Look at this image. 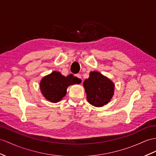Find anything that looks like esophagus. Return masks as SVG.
<instances>
[{
    "label": "esophagus",
    "instance_id": "obj_1",
    "mask_svg": "<svg viewBox=\"0 0 156 156\" xmlns=\"http://www.w3.org/2000/svg\"><path fill=\"white\" fill-rule=\"evenodd\" d=\"M75 76L76 77V78H78L80 80H82V77H81V75L80 74H76L75 75Z\"/></svg>",
    "mask_w": 156,
    "mask_h": 156
}]
</instances>
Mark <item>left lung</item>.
Returning a JSON list of instances; mask_svg holds the SVG:
<instances>
[{"mask_svg":"<svg viewBox=\"0 0 156 156\" xmlns=\"http://www.w3.org/2000/svg\"><path fill=\"white\" fill-rule=\"evenodd\" d=\"M88 102L95 107L108 103L114 94L115 85L109 78L98 72H91L90 77L83 82Z\"/></svg>","mask_w":156,"mask_h":156,"instance_id":"left-lung-1","label":"left lung"}]
</instances>
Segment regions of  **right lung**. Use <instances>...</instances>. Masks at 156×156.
Instances as JSON below:
<instances>
[{
  "mask_svg": "<svg viewBox=\"0 0 156 156\" xmlns=\"http://www.w3.org/2000/svg\"><path fill=\"white\" fill-rule=\"evenodd\" d=\"M80 83L81 80L73 74L65 77L58 72L54 71L41 80L40 88L43 96L48 101L57 103L65 96L68 86Z\"/></svg>",
  "mask_w": 156,
  "mask_h": 156,
  "instance_id": "1",
  "label": "right lung"
}]
</instances>
